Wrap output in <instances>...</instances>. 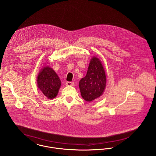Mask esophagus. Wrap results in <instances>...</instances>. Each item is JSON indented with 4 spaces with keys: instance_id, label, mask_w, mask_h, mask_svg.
I'll list each match as a JSON object with an SVG mask.
<instances>
[{
    "instance_id": "obj_1",
    "label": "esophagus",
    "mask_w": 156,
    "mask_h": 156,
    "mask_svg": "<svg viewBox=\"0 0 156 156\" xmlns=\"http://www.w3.org/2000/svg\"><path fill=\"white\" fill-rule=\"evenodd\" d=\"M74 83L73 82H67L66 83V86H73V85Z\"/></svg>"
}]
</instances>
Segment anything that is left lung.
I'll return each instance as SVG.
<instances>
[{"instance_id": "8db88e82", "label": "left lung", "mask_w": 156, "mask_h": 156, "mask_svg": "<svg viewBox=\"0 0 156 156\" xmlns=\"http://www.w3.org/2000/svg\"><path fill=\"white\" fill-rule=\"evenodd\" d=\"M106 80V75L101 61L97 57L92 58L86 76L79 83L83 100L90 102L100 97L105 88Z\"/></svg>"}]
</instances>
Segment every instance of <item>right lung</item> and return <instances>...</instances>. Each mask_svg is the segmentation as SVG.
<instances>
[{
    "instance_id": "obj_1",
    "label": "right lung",
    "mask_w": 156,
    "mask_h": 156,
    "mask_svg": "<svg viewBox=\"0 0 156 156\" xmlns=\"http://www.w3.org/2000/svg\"><path fill=\"white\" fill-rule=\"evenodd\" d=\"M39 89L48 99L55 98L61 87V81L52 68L46 66L39 73L37 78Z\"/></svg>"
}]
</instances>
